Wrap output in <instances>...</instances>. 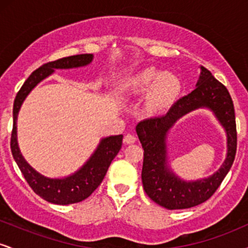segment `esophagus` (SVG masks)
Returning <instances> with one entry per match:
<instances>
[{
  "instance_id": "34e87169",
  "label": "esophagus",
  "mask_w": 248,
  "mask_h": 248,
  "mask_svg": "<svg viewBox=\"0 0 248 248\" xmlns=\"http://www.w3.org/2000/svg\"><path fill=\"white\" fill-rule=\"evenodd\" d=\"M135 141H136V136L133 135V134H127L124 139V142L126 144H133L135 143Z\"/></svg>"
}]
</instances>
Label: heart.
Listing matches in <instances>:
<instances>
[{
	"label": "heart",
	"instance_id": "obj_1",
	"mask_svg": "<svg viewBox=\"0 0 248 248\" xmlns=\"http://www.w3.org/2000/svg\"><path fill=\"white\" fill-rule=\"evenodd\" d=\"M182 85L175 75L146 67L127 77L120 84V93L127 100H136L146 95L142 113L156 118L167 112L181 93Z\"/></svg>",
	"mask_w": 248,
	"mask_h": 248
}]
</instances>
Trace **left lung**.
<instances>
[{"instance_id":"1","label":"left lung","mask_w":248,"mask_h":248,"mask_svg":"<svg viewBox=\"0 0 248 248\" xmlns=\"http://www.w3.org/2000/svg\"><path fill=\"white\" fill-rule=\"evenodd\" d=\"M199 108L211 110L224 128L227 133V158L217 171L209 178L186 181L176 175L170 167L166 139L179 118ZM136 134L144 150L141 177L148 197L168 210L199 205L215 193L234 161L237 129L231 95L209 70L201 66L195 90L175 102L166 115L141 121L136 126Z\"/></svg>"}]
</instances>
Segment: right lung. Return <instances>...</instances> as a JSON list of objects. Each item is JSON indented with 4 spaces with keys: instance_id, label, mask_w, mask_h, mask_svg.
I'll return each instance as SVG.
<instances>
[{
    "instance_id": "right-lung-1",
    "label": "right lung",
    "mask_w": 248,
    "mask_h": 248,
    "mask_svg": "<svg viewBox=\"0 0 248 248\" xmlns=\"http://www.w3.org/2000/svg\"><path fill=\"white\" fill-rule=\"evenodd\" d=\"M92 53L85 55H77L65 57L58 61L50 62L43 66L33 71L29 78L25 80L23 86L17 93L15 102H14V126L11 133L10 148L13 153L14 160L18 166L28 184L39 197L46 202L58 205H69V204L79 203L86 199L88 196L100 186V183L106 175L108 167L112 161L120 152L122 146V135L107 136L101 139L96 149L93 152L90 158L79 168L77 171L69 176L61 178H51L42 175L35 168H32L25 161L19 150L18 142H17V116L21 109L22 105L31 91L35 88L39 82L46 79L55 70H70L78 69V67L87 66L93 61Z\"/></svg>"
}]
</instances>
